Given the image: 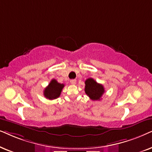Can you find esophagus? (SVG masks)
<instances>
[{
  "instance_id": "esophagus-1",
  "label": "esophagus",
  "mask_w": 152,
  "mask_h": 152,
  "mask_svg": "<svg viewBox=\"0 0 152 152\" xmlns=\"http://www.w3.org/2000/svg\"><path fill=\"white\" fill-rule=\"evenodd\" d=\"M70 83H71V84H72V85H75L76 83V80H75V79H72L70 80Z\"/></svg>"
}]
</instances>
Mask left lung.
Masks as SVG:
<instances>
[{
    "mask_svg": "<svg viewBox=\"0 0 152 152\" xmlns=\"http://www.w3.org/2000/svg\"><path fill=\"white\" fill-rule=\"evenodd\" d=\"M85 92L86 94L90 97V99L93 101H99L101 97L105 92V90L104 86L102 84L98 83L96 80L93 78H88L85 81Z\"/></svg>",
    "mask_w": 152,
    "mask_h": 152,
    "instance_id": "1",
    "label": "left lung"
}]
</instances>
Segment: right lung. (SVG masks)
I'll return each instance as SVG.
<instances>
[{
    "mask_svg": "<svg viewBox=\"0 0 152 152\" xmlns=\"http://www.w3.org/2000/svg\"><path fill=\"white\" fill-rule=\"evenodd\" d=\"M64 87V84L59 83L56 79H52L48 86L44 89V96L50 100L57 99L60 96Z\"/></svg>",
    "mask_w": 152,
    "mask_h": 152,
    "instance_id": "1",
    "label": "right lung"
}]
</instances>
